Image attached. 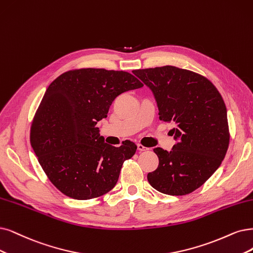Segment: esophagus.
Here are the masks:
<instances>
[{
	"mask_svg": "<svg viewBox=\"0 0 253 253\" xmlns=\"http://www.w3.org/2000/svg\"><path fill=\"white\" fill-rule=\"evenodd\" d=\"M137 150L138 151H147V150H149V149L147 147L143 146L142 144H137Z\"/></svg>",
	"mask_w": 253,
	"mask_h": 253,
	"instance_id": "obj_1",
	"label": "esophagus"
}]
</instances>
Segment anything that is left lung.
<instances>
[{
    "mask_svg": "<svg viewBox=\"0 0 253 253\" xmlns=\"http://www.w3.org/2000/svg\"><path fill=\"white\" fill-rule=\"evenodd\" d=\"M133 74L153 91L160 120L173 122L177 142L168 152L155 148L158 167L147 178L158 192L188 195L216 172L229 146L224 100L202 75L173 65L135 70Z\"/></svg>",
    "mask_w": 253,
    "mask_h": 253,
    "instance_id": "8db88e82",
    "label": "left lung"
}]
</instances>
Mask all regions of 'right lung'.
Segmentation results:
<instances>
[{"mask_svg":"<svg viewBox=\"0 0 253 253\" xmlns=\"http://www.w3.org/2000/svg\"><path fill=\"white\" fill-rule=\"evenodd\" d=\"M133 75L105 69H75L46 88L32 120L30 143L49 180L77 200L98 198L115 188L124 162L136 146L114 147L100 136L97 122L122 92L143 87Z\"/></svg>","mask_w":253,"mask_h":253,"instance_id":"right-lung-1","label":"right lung"}]
</instances>
